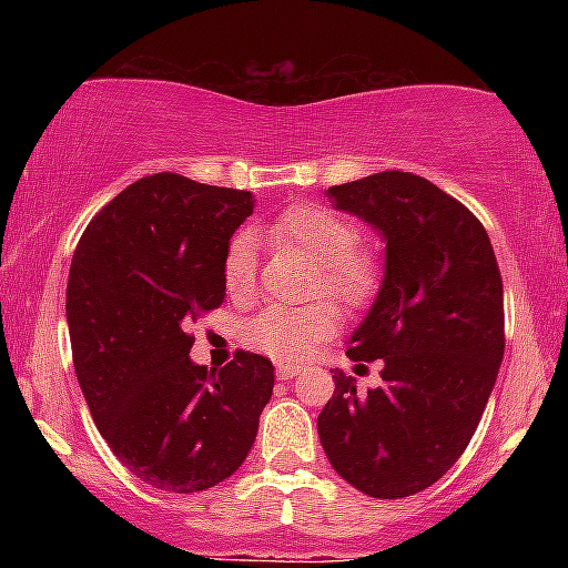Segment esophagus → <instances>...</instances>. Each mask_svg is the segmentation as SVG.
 Segmentation results:
<instances>
[{"label":"esophagus","mask_w":568,"mask_h":568,"mask_svg":"<svg viewBox=\"0 0 568 568\" xmlns=\"http://www.w3.org/2000/svg\"><path fill=\"white\" fill-rule=\"evenodd\" d=\"M302 366H293V363H280L277 366V374L283 376V379H293V376H298L302 374Z\"/></svg>","instance_id":"obj_1"}]
</instances>
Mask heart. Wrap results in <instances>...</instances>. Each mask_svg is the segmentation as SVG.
Instances as JSON below:
<instances>
[{
	"mask_svg": "<svg viewBox=\"0 0 568 568\" xmlns=\"http://www.w3.org/2000/svg\"><path fill=\"white\" fill-rule=\"evenodd\" d=\"M272 245L291 247L317 262L315 291L325 293L344 310H366L382 288V262L374 251L357 243V230L334 207L302 202L283 211L264 230ZM226 296L245 302L256 291V253L247 237H234L224 253ZM336 331L334 306L317 302L304 306H270L245 328V342L277 361H304Z\"/></svg>",
	"mask_w": 568,
	"mask_h": 568,
	"instance_id": "obj_1",
	"label": "heart"
}]
</instances>
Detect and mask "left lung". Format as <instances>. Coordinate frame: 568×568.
Here are the masks:
<instances>
[{"mask_svg": "<svg viewBox=\"0 0 568 568\" xmlns=\"http://www.w3.org/2000/svg\"><path fill=\"white\" fill-rule=\"evenodd\" d=\"M338 211L387 240L374 306L347 344L355 363L382 361V384L336 389L317 416L331 467L376 499L425 491L465 454L505 355V302L491 240L433 181L384 171L328 189Z\"/></svg>", "mask_w": 568, "mask_h": 568, "instance_id": "1", "label": "left lung"}]
</instances>
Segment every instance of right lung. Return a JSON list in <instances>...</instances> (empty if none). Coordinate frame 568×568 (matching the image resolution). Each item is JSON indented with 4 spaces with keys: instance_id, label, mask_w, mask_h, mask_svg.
I'll return each instance as SVG.
<instances>
[{
    "instance_id": "add662e5",
    "label": "right lung",
    "mask_w": 568,
    "mask_h": 568,
    "mask_svg": "<svg viewBox=\"0 0 568 568\" xmlns=\"http://www.w3.org/2000/svg\"><path fill=\"white\" fill-rule=\"evenodd\" d=\"M251 192L154 173L122 189L77 243L67 317L98 433L149 486L194 494L237 470L272 397V363L189 361V325L224 302V253Z\"/></svg>"
}]
</instances>
